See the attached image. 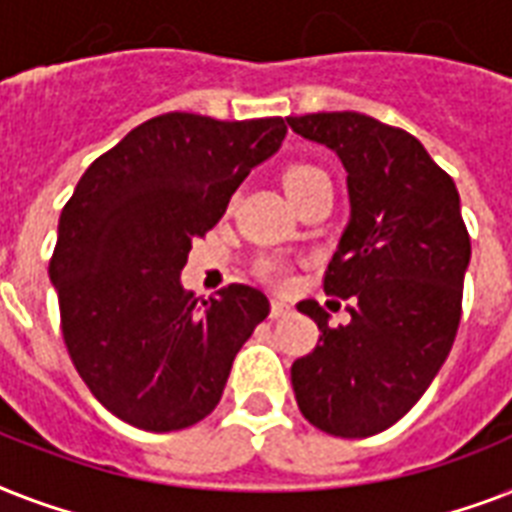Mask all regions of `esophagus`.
I'll return each instance as SVG.
<instances>
[{"label":"esophagus","instance_id":"esophagus-1","mask_svg":"<svg viewBox=\"0 0 512 512\" xmlns=\"http://www.w3.org/2000/svg\"><path fill=\"white\" fill-rule=\"evenodd\" d=\"M292 311V305L287 300H281V297H273L271 300V316L273 319H281V316H287Z\"/></svg>","mask_w":512,"mask_h":512}]
</instances>
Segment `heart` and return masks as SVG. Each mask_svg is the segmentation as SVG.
<instances>
[{
	"label": "heart",
	"mask_w": 512,
	"mask_h": 512,
	"mask_svg": "<svg viewBox=\"0 0 512 512\" xmlns=\"http://www.w3.org/2000/svg\"><path fill=\"white\" fill-rule=\"evenodd\" d=\"M316 175H321V170L316 164H289L287 170H284V188H287V193H295L300 185H305ZM257 273H260L265 281H273V284H287L289 281V268L284 263H279V260H263V263L257 265Z\"/></svg>",
	"instance_id": "1"
}]
</instances>
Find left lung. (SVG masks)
I'll return each mask as SVG.
<instances>
[{"mask_svg": "<svg viewBox=\"0 0 512 512\" xmlns=\"http://www.w3.org/2000/svg\"><path fill=\"white\" fill-rule=\"evenodd\" d=\"M287 122L340 156L350 193V223L324 273V292L350 300V324L332 327L316 300L297 305L321 335L292 364V388L329 436H374L420 401L457 337L470 263L460 193L420 140L372 116Z\"/></svg>", "mask_w": 512, "mask_h": 512, "instance_id": "left-lung-1", "label": "left lung"}]
</instances>
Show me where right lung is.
<instances>
[{"mask_svg":"<svg viewBox=\"0 0 512 512\" xmlns=\"http://www.w3.org/2000/svg\"><path fill=\"white\" fill-rule=\"evenodd\" d=\"M284 135L281 116H154L98 156L66 201L50 257L60 329L84 385L119 420L170 433L223 396L271 303L247 284L193 297L180 271Z\"/></svg>","mask_w":512,"mask_h":512,"instance_id":"1","label":"right lung"}]
</instances>
